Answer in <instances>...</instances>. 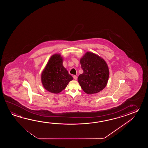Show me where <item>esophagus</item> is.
<instances>
[{
	"instance_id": "esophagus-1",
	"label": "esophagus",
	"mask_w": 148,
	"mask_h": 148,
	"mask_svg": "<svg viewBox=\"0 0 148 148\" xmlns=\"http://www.w3.org/2000/svg\"><path fill=\"white\" fill-rule=\"evenodd\" d=\"M73 79H75V80H77V76H76V75H73Z\"/></svg>"
}]
</instances>
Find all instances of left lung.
<instances>
[{
  "label": "left lung",
  "instance_id": "left-lung-1",
  "mask_svg": "<svg viewBox=\"0 0 148 148\" xmlns=\"http://www.w3.org/2000/svg\"><path fill=\"white\" fill-rule=\"evenodd\" d=\"M84 73L78 81L87 94H97L105 88L109 77V69L105 61L97 54L87 52L80 59Z\"/></svg>",
  "mask_w": 148,
  "mask_h": 148
}]
</instances>
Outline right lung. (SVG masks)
Instances as JSON below:
<instances>
[{
	"instance_id": "obj_1",
	"label": "right lung",
	"mask_w": 148,
	"mask_h": 148,
	"mask_svg": "<svg viewBox=\"0 0 148 148\" xmlns=\"http://www.w3.org/2000/svg\"><path fill=\"white\" fill-rule=\"evenodd\" d=\"M62 63V57L60 54H55L51 56L41 74L44 88L53 94L61 92L73 80Z\"/></svg>"
}]
</instances>
